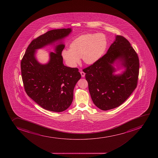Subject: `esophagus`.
I'll list each match as a JSON object with an SVG mask.
<instances>
[{
    "label": "esophagus",
    "mask_w": 158,
    "mask_h": 158,
    "mask_svg": "<svg viewBox=\"0 0 158 158\" xmlns=\"http://www.w3.org/2000/svg\"><path fill=\"white\" fill-rule=\"evenodd\" d=\"M80 73H81V75L82 77H85V73L83 72H80Z\"/></svg>",
    "instance_id": "1"
}]
</instances>
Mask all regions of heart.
Returning a JSON list of instances; mask_svg holds the SVG:
<instances>
[{"label":"heart","mask_w":158,"mask_h":158,"mask_svg":"<svg viewBox=\"0 0 158 158\" xmlns=\"http://www.w3.org/2000/svg\"><path fill=\"white\" fill-rule=\"evenodd\" d=\"M108 46V40L103 33H88L72 41L70 49H64L62 56L71 67H76L80 58L87 64H93L102 58Z\"/></svg>","instance_id":"obj_1"}]
</instances>
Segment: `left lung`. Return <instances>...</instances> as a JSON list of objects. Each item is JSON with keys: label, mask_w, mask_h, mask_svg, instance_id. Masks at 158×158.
I'll return each instance as SVG.
<instances>
[{"label": "left lung", "mask_w": 158, "mask_h": 158, "mask_svg": "<svg viewBox=\"0 0 158 158\" xmlns=\"http://www.w3.org/2000/svg\"><path fill=\"white\" fill-rule=\"evenodd\" d=\"M116 61L125 68L118 75L114 73L116 69L113 65ZM139 65L138 55L129 42L116 35L106 54L83 70L94 105L106 111L123 103L136 88Z\"/></svg>", "instance_id": "left-lung-1"}]
</instances>
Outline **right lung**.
Masks as SVG:
<instances>
[{
  "instance_id": "add662e5",
  "label": "right lung",
  "mask_w": 158,
  "mask_h": 158,
  "mask_svg": "<svg viewBox=\"0 0 158 158\" xmlns=\"http://www.w3.org/2000/svg\"><path fill=\"white\" fill-rule=\"evenodd\" d=\"M71 28L50 30L33 40L21 61L22 79L25 91L40 106L48 111L60 112L69 108L73 100V89L81 76L77 68L63 63L61 42L72 32ZM59 41L56 53L51 52L46 64L35 58L36 49Z\"/></svg>"
}]
</instances>
